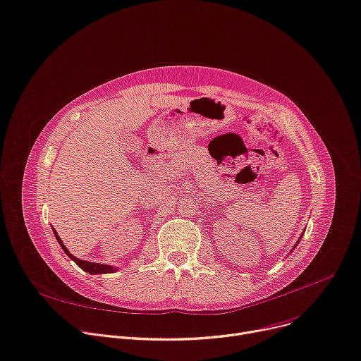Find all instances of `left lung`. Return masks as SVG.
Masks as SVG:
<instances>
[{
    "label": "left lung",
    "mask_w": 361,
    "mask_h": 361,
    "mask_svg": "<svg viewBox=\"0 0 361 361\" xmlns=\"http://www.w3.org/2000/svg\"><path fill=\"white\" fill-rule=\"evenodd\" d=\"M300 238H302V236H300ZM298 244H299V241H298V243H296V244H295V248H296V247H298Z\"/></svg>",
    "instance_id": "1"
}]
</instances>
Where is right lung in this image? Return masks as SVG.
Masks as SVG:
<instances>
[{
	"mask_svg": "<svg viewBox=\"0 0 361 361\" xmlns=\"http://www.w3.org/2000/svg\"><path fill=\"white\" fill-rule=\"evenodd\" d=\"M54 233H55V236H56V241L59 243L61 248L65 251V254H66L72 261H74L80 269H82L84 271H87V273H90V274H107V273H113V271L117 270V267L106 266V264H99V262H90V261L78 259L77 257H74V255H72V254L66 250V247H65L63 243H62V239L59 238V235H58V232H56L55 229H54Z\"/></svg>",
	"mask_w": 361,
	"mask_h": 361,
	"instance_id": "1",
	"label": "right lung"
}]
</instances>
